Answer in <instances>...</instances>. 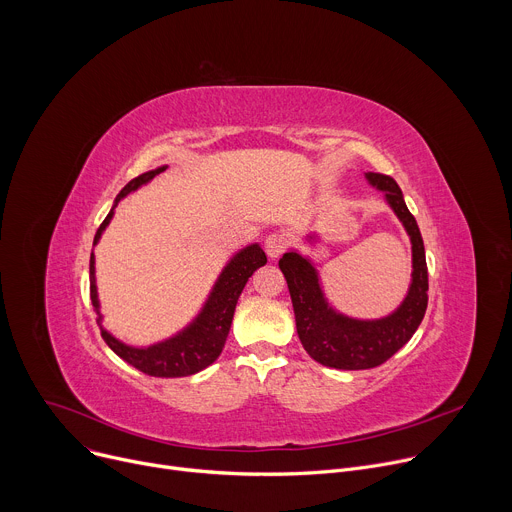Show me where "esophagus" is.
Here are the masks:
<instances>
[{"mask_svg":"<svg viewBox=\"0 0 512 512\" xmlns=\"http://www.w3.org/2000/svg\"><path fill=\"white\" fill-rule=\"evenodd\" d=\"M287 237L285 235H281V233H273V235H269L267 239H265V251H267V255L271 257V259H277L285 249H287Z\"/></svg>","mask_w":512,"mask_h":512,"instance_id":"34e87169","label":"esophagus"}]
</instances>
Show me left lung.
<instances>
[{"label":"left lung","instance_id":"1","mask_svg":"<svg viewBox=\"0 0 512 512\" xmlns=\"http://www.w3.org/2000/svg\"><path fill=\"white\" fill-rule=\"evenodd\" d=\"M364 178L371 186L385 192L387 204L393 208L411 241V285L401 306L379 320H356L336 312L322 291L320 275L314 263L298 251H287L279 259V269L287 281L291 304H294L298 336L306 352L324 367L342 371L375 369L389 360L419 328L427 310V263L425 247L409 212L401 188L391 176L367 172ZM316 241L314 235L308 237Z\"/></svg>","mask_w":512,"mask_h":512}]
</instances>
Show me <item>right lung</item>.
<instances>
[{
	"label": "right lung",
	"instance_id": "1",
	"mask_svg": "<svg viewBox=\"0 0 512 512\" xmlns=\"http://www.w3.org/2000/svg\"><path fill=\"white\" fill-rule=\"evenodd\" d=\"M166 168L168 166H160L156 170L145 172V174L133 178L131 182H127L123 186V190L115 198V204H113L111 212L101 223L93 245L99 243L103 231L111 223L113 210H115L117 202L121 198H125L127 194L135 192L139 186L154 180ZM265 263H267V257H265L263 249L257 243L241 249L225 265L221 275H218V279H216V283L210 291L208 300L204 302L200 314L182 332L174 334L172 338H168L164 342L145 346V348H137V346H129V344L117 340L101 324L103 316L99 312V296H97V283H95V255L91 253V267H89V271H91V302H93V308L99 316L97 324L101 326V336L107 342V346L119 358H123L125 362L131 364V367H135L137 371H141L145 375L166 377V379L194 375V373L206 369L208 364H212L218 358V354L223 352L241 291H243L245 283L249 281V277L253 275V271H257Z\"/></svg>",
	"mask_w": 512,
	"mask_h": 512
}]
</instances>
